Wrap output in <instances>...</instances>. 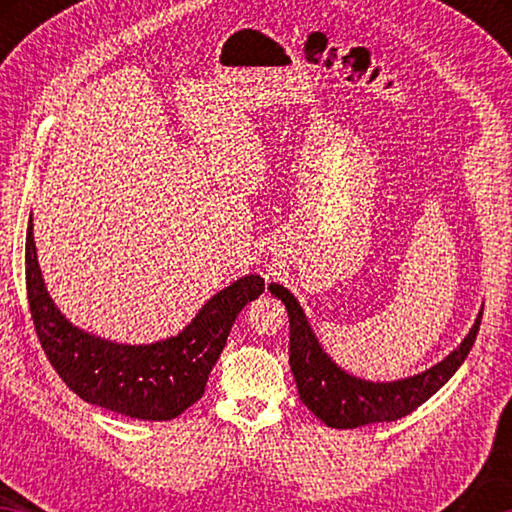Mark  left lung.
<instances>
[{
	"mask_svg": "<svg viewBox=\"0 0 512 512\" xmlns=\"http://www.w3.org/2000/svg\"><path fill=\"white\" fill-rule=\"evenodd\" d=\"M271 296L284 302L289 314V363L298 395L307 409L332 429H357L363 424L393 422L413 413L438 393L461 368L479 334L483 307L474 325L456 350L436 366L413 377L395 381H370L343 370L320 345L298 298L282 284L268 287Z\"/></svg>",
	"mask_w": 512,
	"mask_h": 512,
	"instance_id": "left-lung-1",
	"label": "left lung"
}]
</instances>
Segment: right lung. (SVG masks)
Here are the masks:
<instances>
[{
	"label": "right lung",
	"instance_id": "right-lung-1",
	"mask_svg": "<svg viewBox=\"0 0 512 512\" xmlns=\"http://www.w3.org/2000/svg\"><path fill=\"white\" fill-rule=\"evenodd\" d=\"M24 259L33 325L60 379L88 404L137 420H173L201 400L232 323L264 291L259 275L239 277L216 291L183 332L155 343L131 345L85 332L56 307L42 280L33 216H29Z\"/></svg>",
	"mask_w": 512,
	"mask_h": 512
}]
</instances>
